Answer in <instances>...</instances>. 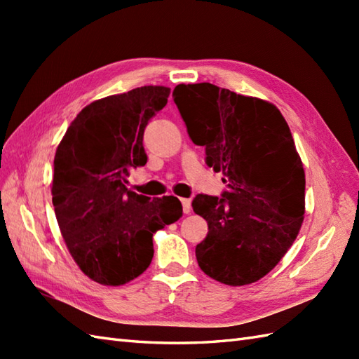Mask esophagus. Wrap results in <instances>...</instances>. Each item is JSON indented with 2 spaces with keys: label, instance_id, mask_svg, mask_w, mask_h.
<instances>
[{
  "label": "esophagus",
  "instance_id": "34e87169",
  "mask_svg": "<svg viewBox=\"0 0 359 359\" xmlns=\"http://www.w3.org/2000/svg\"><path fill=\"white\" fill-rule=\"evenodd\" d=\"M182 201V207H184L185 215H189L191 212V199H180Z\"/></svg>",
  "mask_w": 359,
  "mask_h": 359
}]
</instances>
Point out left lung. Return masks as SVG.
Here are the masks:
<instances>
[{
    "instance_id": "8db88e82",
    "label": "left lung",
    "mask_w": 359,
    "mask_h": 359,
    "mask_svg": "<svg viewBox=\"0 0 359 359\" xmlns=\"http://www.w3.org/2000/svg\"><path fill=\"white\" fill-rule=\"evenodd\" d=\"M172 97L228 187L222 197H194V212L208 222L197 262L222 284L256 282L292 247L306 211V174L287 121L274 104L211 83L177 85Z\"/></svg>"
}]
</instances>
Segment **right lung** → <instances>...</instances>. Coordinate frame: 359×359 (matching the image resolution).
Masks as SVG:
<instances>
[{"label": "right lung", "instance_id": "right-lung-1", "mask_svg": "<svg viewBox=\"0 0 359 359\" xmlns=\"http://www.w3.org/2000/svg\"><path fill=\"white\" fill-rule=\"evenodd\" d=\"M171 89L142 86L83 108L53 158L52 203L74 261L103 285H123L148 269L152 234L182 216L174 196L149 199L126 188L147 163L143 133Z\"/></svg>", "mask_w": 359, "mask_h": 359}]
</instances>
